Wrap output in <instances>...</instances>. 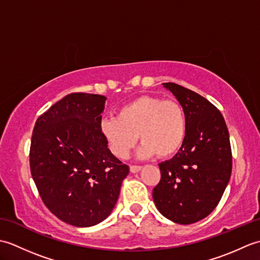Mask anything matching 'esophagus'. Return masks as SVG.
<instances>
[{
	"instance_id": "esophagus-1",
	"label": "esophagus",
	"mask_w": 260,
	"mask_h": 260,
	"mask_svg": "<svg viewBox=\"0 0 260 260\" xmlns=\"http://www.w3.org/2000/svg\"><path fill=\"white\" fill-rule=\"evenodd\" d=\"M129 170H131L132 173H137L142 170V167H140V165H131Z\"/></svg>"
}]
</instances>
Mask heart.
I'll return each instance as SVG.
<instances>
[{
  "label": "heart",
  "instance_id": "obj_1",
  "mask_svg": "<svg viewBox=\"0 0 260 260\" xmlns=\"http://www.w3.org/2000/svg\"><path fill=\"white\" fill-rule=\"evenodd\" d=\"M101 132L113 152L125 158L134 147L137 135L143 142L140 157L167 158L178 153L183 145L187 119L183 106L175 99L145 95L123 105L117 117L101 121Z\"/></svg>",
  "mask_w": 260,
  "mask_h": 260
}]
</instances>
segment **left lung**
I'll list each match as a JSON object with an SVG mask.
<instances>
[{
    "mask_svg": "<svg viewBox=\"0 0 260 260\" xmlns=\"http://www.w3.org/2000/svg\"><path fill=\"white\" fill-rule=\"evenodd\" d=\"M163 86L183 106L187 131L179 152L158 164L161 180L153 200L165 218L190 224L213 211L228 185L233 169L229 132L221 113L206 98L174 82Z\"/></svg>",
    "mask_w": 260,
    "mask_h": 260,
    "instance_id": "8db88e82",
    "label": "left lung"
}]
</instances>
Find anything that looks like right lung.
<instances>
[{
	"mask_svg": "<svg viewBox=\"0 0 260 260\" xmlns=\"http://www.w3.org/2000/svg\"><path fill=\"white\" fill-rule=\"evenodd\" d=\"M106 97L74 92L36 121L30 169L43 203L61 221L91 227L106 219L129 172L101 132Z\"/></svg>",
	"mask_w": 260,
	"mask_h": 260,
	"instance_id": "right-lung-1",
	"label": "right lung"
}]
</instances>
